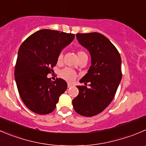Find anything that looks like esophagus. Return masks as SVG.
Instances as JSON below:
<instances>
[{"mask_svg":"<svg viewBox=\"0 0 146 146\" xmlns=\"http://www.w3.org/2000/svg\"><path fill=\"white\" fill-rule=\"evenodd\" d=\"M73 86V85L70 84V83H68V88H70V87H72Z\"/></svg>","mask_w":146,"mask_h":146,"instance_id":"obj_1","label":"esophagus"}]
</instances>
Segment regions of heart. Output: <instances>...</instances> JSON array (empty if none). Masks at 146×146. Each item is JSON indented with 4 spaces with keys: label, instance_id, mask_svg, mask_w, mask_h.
I'll use <instances>...</instances> for the list:
<instances>
[{
    "label": "heart",
    "instance_id": "heart-1",
    "mask_svg": "<svg viewBox=\"0 0 146 146\" xmlns=\"http://www.w3.org/2000/svg\"><path fill=\"white\" fill-rule=\"evenodd\" d=\"M83 56H87L86 53L83 50H79L78 52V58L81 57ZM63 53H60L58 56L57 58V63L58 64H60V63L63 62ZM76 73L71 68H66L63 69V70H60V76L62 78L65 79L66 80L69 82H73L75 79L76 78Z\"/></svg>",
    "mask_w": 146,
    "mask_h": 146
}]
</instances>
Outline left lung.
Listing matches in <instances>:
<instances>
[{
  "mask_svg": "<svg viewBox=\"0 0 146 146\" xmlns=\"http://www.w3.org/2000/svg\"><path fill=\"white\" fill-rule=\"evenodd\" d=\"M76 37L90 52L91 66L80 80L85 86H77L79 93L73 100V108L83 116H94L104 111L115 96L122 78L121 58L114 45L99 33H77Z\"/></svg>",
  "mask_w": 146,
  "mask_h": 146,
  "instance_id": "1",
  "label": "left lung"
}]
</instances>
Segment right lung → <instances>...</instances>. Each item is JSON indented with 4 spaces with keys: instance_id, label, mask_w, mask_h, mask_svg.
<instances>
[{
    "instance_id": "add662e5",
    "label": "right lung",
    "mask_w": 146,
    "mask_h": 146,
    "mask_svg": "<svg viewBox=\"0 0 146 146\" xmlns=\"http://www.w3.org/2000/svg\"><path fill=\"white\" fill-rule=\"evenodd\" d=\"M74 34L43 29L30 35L18 50L15 79L21 100L29 110L40 115L56 108L59 97L67 89L61 78L52 81L53 71L60 50L74 39Z\"/></svg>"
}]
</instances>
